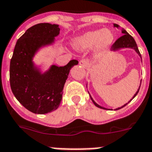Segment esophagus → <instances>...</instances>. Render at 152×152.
Returning a JSON list of instances; mask_svg holds the SVG:
<instances>
[{"mask_svg": "<svg viewBox=\"0 0 152 152\" xmlns=\"http://www.w3.org/2000/svg\"><path fill=\"white\" fill-rule=\"evenodd\" d=\"M79 64H80V66L83 67V68H88V67L89 66V62H88V60H85V59L81 60L79 62Z\"/></svg>", "mask_w": 152, "mask_h": 152, "instance_id": "esophagus-1", "label": "esophagus"}]
</instances>
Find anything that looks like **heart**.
<instances>
[{
	"label": "heart",
	"instance_id": "heart-1",
	"mask_svg": "<svg viewBox=\"0 0 152 152\" xmlns=\"http://www.w3.org/2000/svg\"><path fill=\"white\" fill-rule=\"evenodd\" d=\"M114 35L110 30H95L86 32L75 39L73 45L78 50H87L95 47V57L99 58L110 48Z\"/></svg>",
	"mask_w": 152,
	"mask_h": 152
}]
</instances>
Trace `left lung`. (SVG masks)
<instances>
[{
  "label": "left lung",
  "instance_id": "obj_1",
  "mask_svg": "<svg viewBox=\"0 0 152 152\" xmlns=\"http://www.w3.org/2000/svg\"><path fill=\"white\" fill-rule=\"evenodd\" d=\"M113 26L116 27H118V25L116 24V23H114V24H113ZM122 33L124 34L122 36H121L119 39H117L115 42H114V43L112 45V46H111V50H118V49H121V48H132V49H134L135 50H136V52H137V53L139 54L140 57H141V54H140V53L139 50H138V47H137V43H136V42H135L134 39H133V38H132V37L131 36V35H130V34H129V33H128V32L126 31L125 29H123V28H122ZM140 88H139V89H138V91H137V93H136V94L134 95L133 98L136 97V95H137V93L139 92ZM133 98H132V99H133ZM91 100H92L93 103L95 104V106H97V107H99V108H101V109H104V110H106V108L102 107V106H100L99 105H98V104L92 99V98L91 97ZM132 99L130 100V101L128 103H129L130 102L132 101ZM128 103L125 104L124 106H122L121 107H119V108H118V109H116V110L121 109L122 107H124V106H126Z\"/></svg>",
  "mask_w": 152,
  "mask_h": 152
}]
</instances>
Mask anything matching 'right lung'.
<instances>
[{"label": "right lung", "instance_id": "1", "mask_svg": "<svg viewBox=\"0 0 152 152\" xmlns=\"http://www.w3.org/2000/svg\"><path fill=\"white\" fill-rule=\"evenodd\" d=\"M59 33L57 24L38 23L18 39L13 51L9 72L11 89L16 99L34 113L44 114L58 108L69 71L78 64V61L72 60L63 67L52 65L43 74L34 67L32 57L35 52L53 42Z\"/></svg>", "mask_w": 152, "mask_h": 152}]
</instances>
